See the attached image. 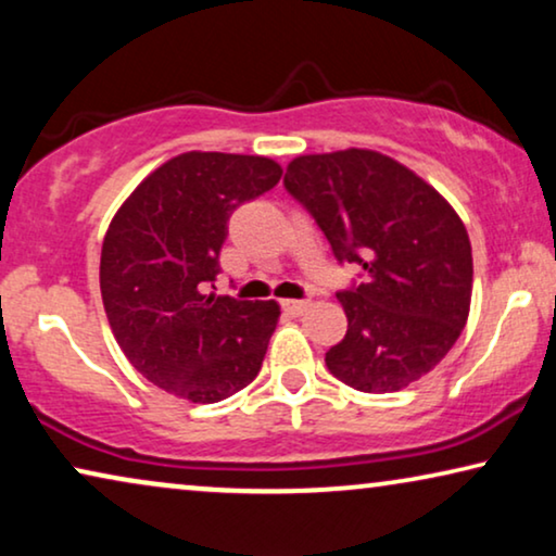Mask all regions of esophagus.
<instances>
[{
  "label": "esophagus",
  "mask_w": 556,
  "mask_h": 556,
  "mask_svg": "<svg viewBox=\"0 0 556 556\" xmlns=\"http://www.w3.org/2000/svg\"><path fill=\"white\" fill-rule=\"evenodd\" d=\"M308 299H288V301H283V308L288 311V314H293V316H299V314H303V311L308 308Z\"/></svg>",
  "instance_id": "esophagus-1"
}]
</instances>
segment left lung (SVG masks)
Returning <instances> with one entry per match:
<instances>
[{
	"instance_id": "8db88e82",
	"label": "left lung",
	"mask_w": 556,
	"mask_h": 556,
	"mask_svg": "<svg viewBox=\"0 0 556 556\" xmlns=\"http://www.w3.org/2000/svg\"><path fill=\"white\" fill-rule=\"evenodd\" d=\"M286 192L316 219L333 257L359 265L339 301L346 337L326 367L359 392H397L428 375L468 318L473 257L455 210L420 177L367 149L299 156Z\"/></svg>"
}]
</instances>
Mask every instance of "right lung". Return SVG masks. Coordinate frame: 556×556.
<instances>
[{"label":"right lung","instance_id":"right-lung-1","mask_svg":"<svg viewBox=\"0 0 556 556\" xmlns=\"http://www.w3.org/2000/svg\"><path fill=\"white\" fill-rule=\"evenodd\" d=\"M280 174L265 156L189 151L143 179L113 217L101 250L105 316L151 384L210 405L257 377L278 303L212 288L232 212Z\"/></svg>","mask_w":556,"mask_h":556}]
</instances>
